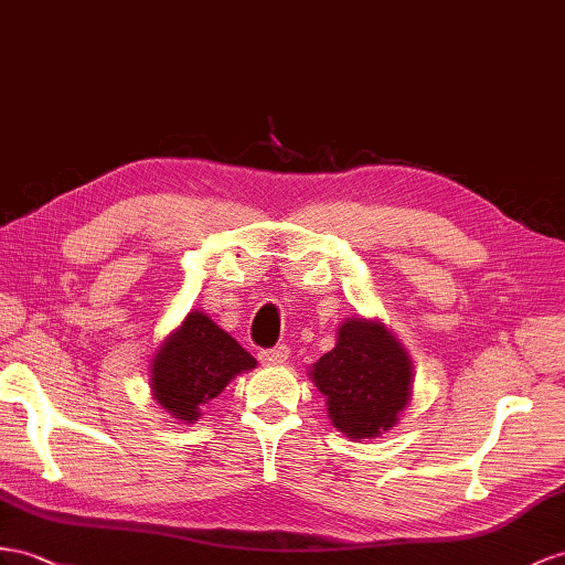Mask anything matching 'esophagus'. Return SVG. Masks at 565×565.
Instances as JSON below:
<instances>
[{"label": "esophagus", "instance_id": "34e87169", "mask_svg": "<svg viewBox=\"0 0 565 565\" xmlns=\"http://www.w3.org/2000/svg\"><path fill=\"white\" fill-rule=\"evenodd\" d=\"M288 353H291V351H288V345L279 343V345H274V349L259 351V360H263L265 365H281V363H286Z\"/></svg>", "mask_w": 565, "mask_h": 565}]
</instances>
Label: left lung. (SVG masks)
Wrapping results in <instances>:
<instances>
[{
    "mask_svg": "<svg viewBox=\"0 0 565 565\" xmlns=\"http://www.w3.org/2000/svg\"><path fill=\"white\" fill-rule=\"evenodd\" d=\"M310 374L327 396L331 423L351 439H370L394 427L411 398V358L384 324L360 317L339 327L337 345Z\"/></svg>",
    "mask_w": 565,
    "mask_h": 565,
    "instance_id": "left-lung-1",
    "label": "left lung"
}]
</instances>
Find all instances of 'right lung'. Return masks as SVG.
<instances>
[{
  "mask_svg": "<svg viewBox=\"0 0 565 565\" xmlns=\"http://www.w3.org/2000/svg\"><path fill=\"white\" fill-rule=\"evenodd\" d=\"M255 358L202 312H191L152 360V394L179 420H198L200 406L216 398Z\"/></svg>",
  "mask_w": 565,
  "mask_h": 565,
  "instance_id": "obj_1",
  "label": "right lung"
}]
</instances>
